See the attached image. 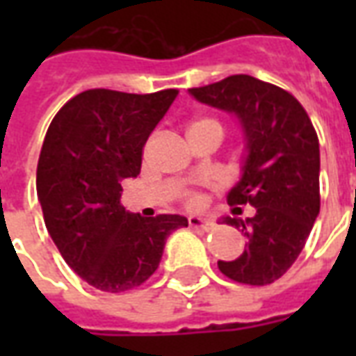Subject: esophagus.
<instances>
[{"label":"esophagus","instance_id":"1","mask_svg":"<svg viewBox=\"0 0 356 356\" xmlns=\"http://www.w3.org/2000/svg\"><path fill=\"white\" fill-rule=\"evenodd\" d=\"M188 225H191L193 229H198V231H209V229H213V221L208 219V217H200V216L188 217Z\"/></svg>","mask_w":356,"mask_h":356}]
</instances>
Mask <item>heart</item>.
<instances>
[{
  "instance_id": "b5f03b06",
  "label": "heart",
  "mask_w": 356,
  "mask_h": 356,
  "mask_svg": "<svg viewBox=\"0 0 356 356\" xmlns=\"http://www.w3.org/2000/svg\"><path fill=\"white\" fill-rule=\"evenodd\" d=\"M191 204H193V206H194V204H198V200H196V198H194V200L191 202Z\"/></svg>"
}]
</instances>
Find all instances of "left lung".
Instances as JSON below:
<instances>
[{
	"label": "left lung",
	"mask_w": 356,
	"mask_h": 356,
	"mask_svg": "<svg viewBox=\"0 0 356 356\" xmlns=\"http://www.w3.org/2000/svg\"><path fill=\"white\" fill-rule=\"evenodd\" d=\"M188 93L236 118L242 163L227 202L255 208L254 217H223L248 242L242 255L217 267L236 282H275L298 259L321 211V150L313 124L293 95L246 74Z\"/></svg>",
	"instance_id": "left-lung-1"
}]
</instances>
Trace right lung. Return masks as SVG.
Segmentation results:
<instances>
[{
	"label": "right lung",
	"instance_id": "obj_1",
	"mask_svg": "<svg viewBox=\"0 0 356 356\" xmlns=\"http://www.w3.org/2000/svg\"><path fill=\"white\" fill-rule=\"evenodd\" d=\"M177 89L135 95L89 89L53 118L38 162L45 227L74 273L120 293L148 280L183 216L140 217L120 204L125 179L140 171L143 147Z\"/></svg>",
	"mask_w": 356,
	"mask_h": 356
}]
</instances>
